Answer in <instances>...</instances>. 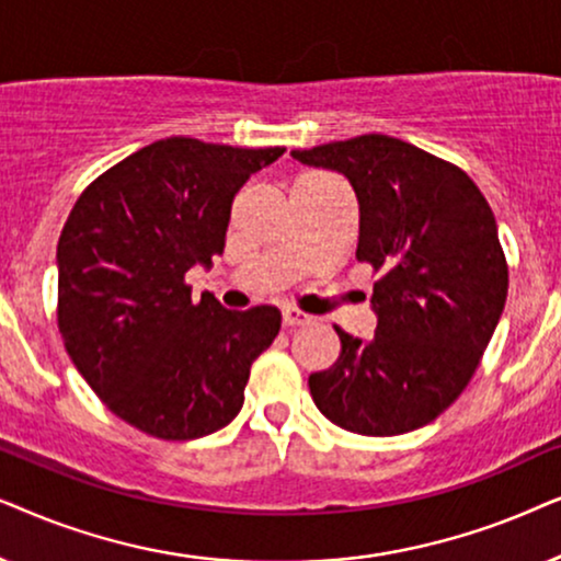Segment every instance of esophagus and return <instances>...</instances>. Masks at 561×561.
Masks as SVG:
<instances>
[{
  "mask_svg": "<svg viewBox=\"0 0 561 561\" xmlns=\"http://www.w3.org/2000/svg\"><path fill=\"white\" fill-rule=\"evenodd\" d=\"M282 323H285L287 328L305 325V323H310V316H308V312L297 310V308H285V310H282Z\"/></svg>",
  "mask_w": 561,
  "mask_h": 561,
  "instance_id": "esophagus-1",
  "label": "esophagus"
}]
</instances>
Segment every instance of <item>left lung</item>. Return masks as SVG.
I'll return each mask as SVG.
<instances>
[{
  "label": "left lung",
  "mask_w": 561,
  "mask_h": 561,
  "mask_svg": "<svg viewBox=\"0 0 561 561\" xmlns=\"http://www.w3.org/2000/svg\"><path fill=\"white\" fill-rule=\"evenodd\" d=\"M293 159L348 179L358 199L356 259L379 272L375 339L335 328L341 356L310 375L312 400L362 436L421 428L469 385L503 316L507 264L495 215L459 167L379 133Z\"/></svg>",
  "instance_id": "8db88e82"
}]
</instances>
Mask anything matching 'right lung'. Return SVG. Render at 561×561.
<instances>
[{
	"label": "right lung",
	"instance_id": "1",
	"mask_svg": "<svg viewBox=\"0 0 561 561\" xmlns=\"http://www.w3.org/2000/svg\"><path fill=\"white\" fill-rule=\"evenodd\" d=\"M285 148L163 138L96 176L58 238V331L81 377L125 423L167 442L220 431L282 312L192 300L184 274L226 249L245 179Z\"/></svg>",
	"mask_w": 561,
	"mask_h": 561
}]
</instances>
